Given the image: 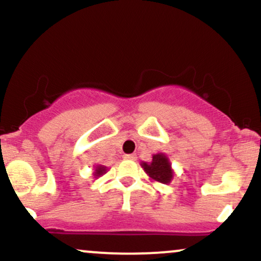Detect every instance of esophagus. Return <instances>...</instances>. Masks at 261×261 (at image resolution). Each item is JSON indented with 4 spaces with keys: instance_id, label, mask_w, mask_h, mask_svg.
I'll use <instances>...</instances> for the list:
<instances>
[{
    "instance_id": "obj_1",
    "label": "esophagus",
    "mask_w": 261,
    "mask_h": 261,
    "mask_svg": "<svg viewBox=\"0 0 261 261\" xmlns=\"http://www.w3.org/2000/svg\"><path fill=\"white\" fill-rule=\"evenodd\" d=\"M125 159H128V161H136V154H125L124 155Z\"/></svg>"
}]
</instances>
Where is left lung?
<instances>
[{
    "label": "left lung",
    "instance_id": "8db88e82",
    "mask_svg": "<svg viewBox=\"0 0 261 261\" xmlns=\"http://www.w3.org/2000/svg\"><path fill=\"white\" fill-rule=\"evenodd\" d=\"M141 166L146 174L152 178L153 181L161 182V184H169L174 177V171L171 169V164L169 158L164 153H158L152 156V162L141 163Z\"/></svg>",
    "mask_w": 261,
    "mask_h": 261
}]
</instances>
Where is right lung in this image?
Segmentation results:
<instances>
[{"label":"right lung","instance_id":"add662e5","mask_svg":"<svg viewBox=\"0 0 261 261\" xmlns=\"http://www.w3.org/2000/svg\"><path fill=\"white\" fill-rule=\"evenodd\" d=\"M107 171H108V169H107L106 166H103V165H96L95 172H93V176H95V177H99V176H102L103 174H106Z\"/></svg>","mask_w":261,"mask_h":261}]
</instances>
